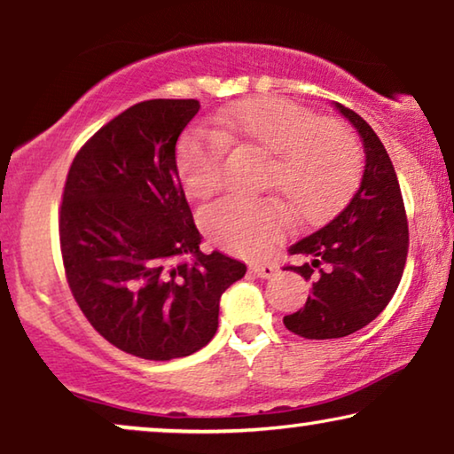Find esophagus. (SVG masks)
Wrapping results in <instances>:
<instances>
[{"label": "esophagus", "instance_id": "1", "mask_svg": "<svg viewBox=\"0 0 454 454\" xmlns=\"http://www.w3.org/2000/svg\"><path fill=\"white\" fill-rule=\"evenodd\" d=\"M253 273L257 278H261V279H267V278H273L276 276V271H278V267L276 265H271V263H254L253 267Z\"/></svg>", "mask_w": 454, "mask_h": 454}]
</instances>
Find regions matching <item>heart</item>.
I'll list each match as a JSON object with an SVG mask.
<instances>
[{
	"mask_svg": "<svg viewBox=\"0 0 454 454\" xmlns=\"http://www.w3.org/2000/svg\"><path fill=\"white\" fill-rule=\"evenodd\" d=\"M214 131H195L178 145L183 187L195 200L218 193L230 148L267 156L265 187L278 191L300 222L327 215L357 181L362 152L357 139L335 119H318L298 102L253 97L222 108ZM284 207L271 200H222L201 215L203 230L222 248L257 257L284 228Z\"/></svg>",
	"mask_w": 454,
	"mask_h": 454,
	"instance_id": "obj_1",
	"label": "heart"
}]
</instances>
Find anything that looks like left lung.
<instances>
[{"label":"left lung","instance_id":"left-lung-1","mask_svg":"<svg viewBox=\"0 0 454 454\" xmlns=\"http://www.w3.org/2000/svg\"><path fill=\"white\" fill-rule=\"evenodd\" d=\"M335 106L360 133L366 166L348 206L290 247L304 263L286 270L310 279L312 292L284 325L306 340H337L374 321L397 290L410 247L403 197L385 145L360 114Z\"/></svg>","mask_w":454,"mask_h":454}]
</instances>
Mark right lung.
Wrapping results in <instances>:
<instances>
[{
	"label": "right lung",
	"instance_id": "obj_1",
	"mask_svg": "<svg viewBox=\"0 0 454 454\" xmlns=\"http://www.w3.org/2000/svg\"><path fill=\"white\" fill-rule=\"evenodd\" d=\"M197 111L193 98L129 106L82 145L63 187L69 290L108 343L144 360L207 346L220 296L247 273L240 261L200 251L176 168V139Z\"/></svg>",
	"mask_w": 454,
	"mask_h": 454
}]
</instances>
